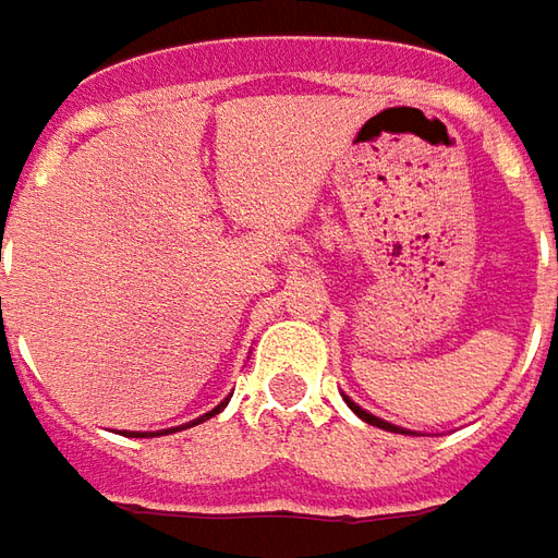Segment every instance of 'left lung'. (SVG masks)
<instances>
[{
  "label": "left lung",
  "mask_w": 558,
  "mask_h": 558,
  "mask_svg": "<svg viewBox=\"0 0 558 558\" xmlns=\"http://www.w3.org/2000/svg\"><path fill=\"white\" fill-rule=\"evenodd\" d=\"M345 401H349V398H345ZM349 408H352V411H355L357 416L364 420V423H371V426H379V429H389V433H398V429H395L392 423H386V420H379V416H374V413L361 411V408H357L355 401H349Z\"/></svg>",
  "instance_id": "obj_1"
}]
</instances>
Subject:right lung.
I'll list each match as a JSON object with an SVG mask.
<instances>
[{
    "mask_svg": "<svg viewBox=\"0 0 558 558\" xmlns=\"http://www.w3.org/2000/svg\"><path fill=\"white\" fill-rule=\"evenodd\" d=\"M225 404H228V401H221V404H219V408H216V411H209V413H206V416H201V420H209V416H216V413H219L221 408H225ZM201 420H194V423H187V426H197ZM166 433H175V429H166ZM132 435H135V438H142V433H132ZM157 435H160V433H157Z\"/></svg>",
    "mask_w": 558,
    "mask_h": 558,
    "instance_id": "add662e5",
    "label": "right lung"
}]
</instances>
